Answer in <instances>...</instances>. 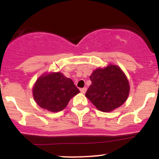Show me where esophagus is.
Returning a JSON list of instances; mask_svg holds the SVG:
<instances>
[{"mask_svg":"<svg viewBox=\"0 0 159 159\" xmlns=\"http://www.w3.org/2000/svg\"><path fill=\"white\" fill-rule=\"evenodd\" d=\"M80 90H81V92L82 93H85L86 91H87V88H86V87H83V88L80 89Z\"/></svg>","mask_w":159,"mask_h":159,"instance_id":"34e87169","label":"esophagus"}]
</instances>
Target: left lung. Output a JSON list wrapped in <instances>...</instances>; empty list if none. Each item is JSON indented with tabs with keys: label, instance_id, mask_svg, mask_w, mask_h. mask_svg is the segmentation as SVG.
Returning <instances> with one entry per match:
<instances>
[{
	"label": "left lung",
	"instance_id": "1",
	"mask_svg": "<svg viewBox=\"0 0 159 159\" xmlns=\"http://www.w3.org/2000/svg\"><path fill=\"white\" fill-rule=\"evenodd\" d=\"M90 78L92 84L85 96L99 111L109 112L126 101L129 84L117 66L108 65L104 69H96Z\"/></svg>",
	"mask_w": 159,
	"mask_h": 159
}]
</instances>
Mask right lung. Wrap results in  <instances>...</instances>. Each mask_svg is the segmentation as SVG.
<instances>
[{
	"instance_id": "add662e5",
	"label": "right lung",
	"mask_w": 159,
	"mask_h": 159,
	"mask_svg": "<svg viewBox=\"0 0 159 159\" xmlns=\"http://www.w3.org/2000/svg\"><path fill=\"white\" fill-rule=\"evenodd\" d=\"M78 93L80 91L72 80L61 72L41 76L33 89V95L37 105L52 112L64 109L71 98Z\"/></svg>"
}]
</instances>
